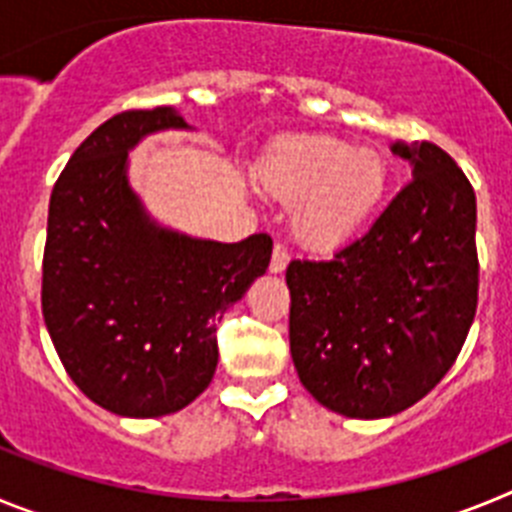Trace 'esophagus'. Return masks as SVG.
Wrapping results in <instances>:
<instances>
[{
  "mask_svg": "<svg viewBox=\"0 0 512 512\" xmlns=\"http://www.w3.org/2000/svg\"><path fill=\"white\" fill-rule=\"evenodd\" d=\"M289 264V251L284 243H277L274 246V253H271V264H269V271L271 274H282L284 269H287Z\"/></svg>",
  "mask_w": 512,
  "mask_h": 512,
  "instance_id": "1",
  "label": "esophagus"
}]
</instances>
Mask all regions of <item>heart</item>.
Returning a JSON list of instances; mask_svg holds the SVG:
<instances>
[{"label":"heart","mask_w":512,"mask_h":512,"mask_svg":"<svg viewBox=\"0 0 512 512\" xmlns=\"http://www.w3.org/2000/svg\"><path fill=\"white\" fill-rule=\"evenodd\" d=\"M274 197L295 205L297 233L315 246H336L359 233L387 189V164L372 148L333 135H300L274 148L261 166Z\"/></svg>","instance_id":"b5f03b06"}]
</instances>
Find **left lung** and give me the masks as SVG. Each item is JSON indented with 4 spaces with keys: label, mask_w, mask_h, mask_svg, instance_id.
<instances>
[{
    "label": "left lung",
    "mask_w": 512,
    "mask_h": 512,
    "mask_svg": "<svg viewBox=\"0 0 512 512\" xmlns=\"http://www.w3.org/2000/svg\"><path fill=\"white\" fill-rule=\"evenodd\" d=\"M413 182L330 259L287 266L289 351L320 405L390 418L446 377L477 312V197L436 143H395Z\"/></svg>",
    "instance_id": "left-lung-1"
}]
</instances>
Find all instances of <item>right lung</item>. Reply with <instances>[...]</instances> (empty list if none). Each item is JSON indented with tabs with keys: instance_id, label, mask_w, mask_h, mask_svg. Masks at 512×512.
Wrapping results in <instances>:
<instances>
[{
	"instance_id": "right-lung-1",
	"label": "right lung",
	"mask_w": 512,
	"mask_h": 512,
	"mask_svg": "<svg viewBox=\"0 0 512 512\" xmlns=\"http://www.w3.org/2000/svg\"><path fill=\"white\" fill-rule=\"evenodd\" d=\"M187 128L171 107L102 122L58 176L43 253V318L63 369L99 408L158 418L212 382L217 320L271 261V238H189L156 225L128 184L143 135Z\"/></svg>"
}]
</instances>
